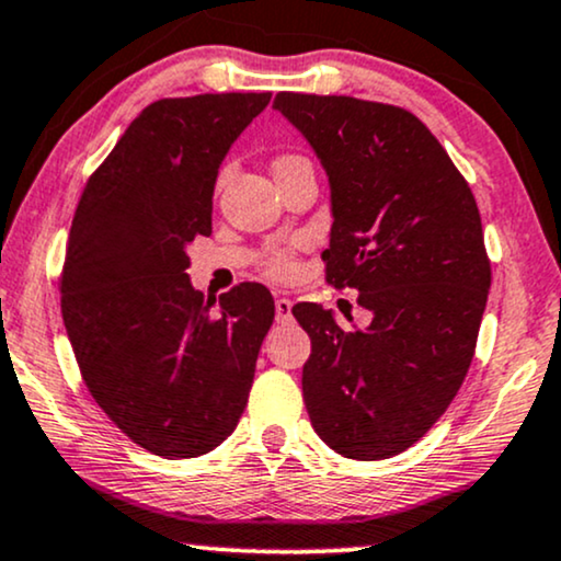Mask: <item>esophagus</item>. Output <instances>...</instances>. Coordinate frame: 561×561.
<instances>
[{"instance_id": "esophagus-1", "label": "esophagus", "mask_w": 561, "mask_h": 561, "mask_svg": "<svg viewBox=\"0 0 561 561\" xmlns=\"http://www.w3.org/2000/svg\"><path fill=\"white\" fill-rule=\"evenodd\" d=\"M274 308H276V323L293 321V302H289L287 297H279V300L274 302Z\"/></svg>"}]
</instances>
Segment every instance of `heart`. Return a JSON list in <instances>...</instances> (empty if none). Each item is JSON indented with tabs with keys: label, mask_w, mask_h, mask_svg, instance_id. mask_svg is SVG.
Wrapping results in <instances>:
<instances>
[{
	"label": "heart",
	"mask_w": 561,
	"mask_h": 561,
	"mask_svg": "<svg viewBox=\"0 0 561 561\" xmlns=\"http://www.w3.org/2000/svg\"><path fill=\"white\" fill-rule=\"evenodd\" d=\"M297 160H302V158H295V154H285V158H279L274 162V168L287 165V162H297ZM268 272L282 279V276H287L289 272H293V259H289L287 253H276V256L272 259V264H268Z\"/></svg>",
	"instance_id": "heart-1"
}]
</instances>
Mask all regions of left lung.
<instances>
[{
  "instance_id": "8db88e82",
  "label": "left lung",
  "mask_w": 561,
  "mask_h": 561,
  "mask_svg": "<svg viewBox=\"0 0 561 561\" xmlns=\"http://www.w3.org/2000/svg\"><path fill=\"white\" fill-rule=\"evenodd\" d=\"M274 108L329 179V282L373 313L367 329H342L321 305L293 308L313 344L310 422L344 458L399 456L450 407L477 350L492 285L477 198L414 113L300 92Z\"/></svg>"
}]
</instances>
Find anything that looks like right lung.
I'll return each instance as SVG.
<instances>
[{"label":"right lung","instance_id":"right-lung-1","mask_svg":"<svg viewBox=\"0 0 561 561\" xmlns=\"http://www.w3.org/2000/svg\"><path fill=\"white\" fill-rule=\"evenodd\" d=\"M272 92L165 98L134 118L77 204L61 316L92 399L134 443L196 458L238 427L261 342L266 287L204 300L188 245L211 232V196L232 141Z\"/></svg>","mask_w":561,"mask_h":561}]
</instances>
